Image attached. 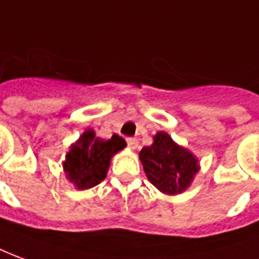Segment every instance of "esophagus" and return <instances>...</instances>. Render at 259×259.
<instances>
[{"label":"esophagus","mask_w":259,"mask_h":259,"mask_svg":"<svg viewBox=\"0 0 259 259\" xmlns=\"http://www.w3.org/2000/svg\"><path fill=\"white\" fill-rule=\"evenodd\" d=\"M126 142H127V146H129L130 148H133V150L139 146V140L135 139V137H127V139H126Z\"/></svg>","instance_id":"obj_1"}]
</instances>
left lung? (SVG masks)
<instances>
[{
    "instance_id": "1",
    "label": "left lung",
    "mask_w": 259,
    "mask_h": 259,
    "mask_svg": "<svg viewBox=\"0 0 259 259\" xmlns=\"http://www.w3.org/2000/svg\"><path fill=\"white\" fill-rule=\"evenodd\" d=\"M140 160L148 181L168 195L185 191L198 172L196 158L164 132L154 136L151 146L142 148Z\"/></svg>"
}]
</instances>
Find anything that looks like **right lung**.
<instances>
[{
  "label": "right lung",
  "mask_w": 259,
  "mask_h": 259,
  "mask_svg": "<svg viewBox=\"0 0 259 259\" xmlns=\"http://www.w3.org/2000/svg\"><path fill=\"white\" fill-rule=\"evenodd\" d=\"M124 147L126 142L117 135L111 140H102L92 130H87L67 154L64 171L68 180L78 189L98 185L106 177L112 155Z\"/></svg>",
  "instance_id": "1"
}]
</instances>
